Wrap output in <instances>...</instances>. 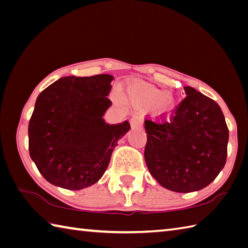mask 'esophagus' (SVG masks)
<instances>
[{"label":"esophagus","mask_w":248,"mask_h":248,"mask_svg":"<svg viewBox=\"0 0 248 248\" xmlns=\"http://www.w3.org/2000/svg\"><path fill=\"white\" fill-rule=\"evenodd\" d=\"M130 124H131V129H140L141 128V120L138 116H133L132 118L130 119Z\"/></svg>","instance_id":"esophagus-1"}]
</instances>
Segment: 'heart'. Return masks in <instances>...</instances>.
<instances>
[{
  "instance_id": "obj_1",
  "label": "heart",
  "mask_w": 248,
  "mask_h": 248,
  "mask_svg": "<svg viewBox=\"0 0 248 248\" xmlns=\"http://www.w3.org/2000/svg\"><path fill=\"white\" fill-rule=\"evenodd\" d=\"M128 94L133 102L144 107H155L160 114L168 115L176 108L175 100L167 92L146 84H136L130 87Z\"/></svg>"
}]
</instances>
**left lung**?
Here are the masks:
<instances>
[{"label": "left lung", "mask_w": 248, "mask_h": 248, "mask_svg": "<svg viewBox=\"0 0 248 248\" xmlns=\"http://www.w3.org/2000/svg\"><path fill=\"white\" fill-rule=\"evenodd\" d=\"M170 119H146L145 161L163 187L178 193L199 191L223 170L229 131L219 105L189 86Z\"/></svg>", "instance_id": "1"}]
</instances>
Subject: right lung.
Wrapping results in <instances>:
<instances>
[{
    "instance_id": "right-lung-1",
    "label": "right lung",
    "mask_w": 248,
    "mask_h": 248,
    "mask_svg": "<svg viewBox=\"0 0 248 248\" xmlns=\"http://www.w3.org/2000/svg\"><path fill=\"white\" fill-rule=\"evenodd\" d=\"M113 77H65L36 100L29 124V150L46 181L78 191L98 182L107 170L129 121L108 124L102 118L112 101Z\"/></svg>"
}]
</instances>
